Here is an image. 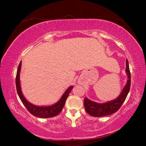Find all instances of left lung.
<instances>
[{
    "label": "left lung",
    "mask_w": 146,
    "mask_h": 146,
    "mask_svg": "<svg viewBox=\"0 0 146 146\" xmlns=\"http://www.w3.org/2000/svg\"><path fill=\"white\" fill-rule=\"evenodd\" d=\"M125 72L127 74V82L121 90L120 94L115 99L104 103H98L85 97L84 100V105L86 111L89 115L94 117H103L112 114L118 110L123 102L125 101L130 89L131 74L127 60H126Z\"/></svg>",
    "instance_id": "left-lung-1"
}]
</instances>
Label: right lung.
<instances>
[{
	"label": "right lung",
	"instance_id": "obj_1",
	"mask_svg": "<svg viewBox=\"0 0 146 146\" xmlns=\"http://www.w3.org/2000/svg\"><path fill=\"white\" fill-rule=\"evenodd\" d=\"M21 62L19 65L17 69V76H16V87H17V90L18 95L22 101L24 106L27 108V109L31 114L35 115L36 117H43V118H48V117H54L57 115L62 110L65 104L66 100L70 92L73 88V86H70L64 94L62 96L61 98L59 100L58 102L54 104L51 106H38L34 105L33 104L30 103L29 101L26 99L24 96L23 92H22L21 86V80H20V73H21Z\"/></svg>",
	"mask_w": 146,
	"mask_h": 146
}]
</instances>
